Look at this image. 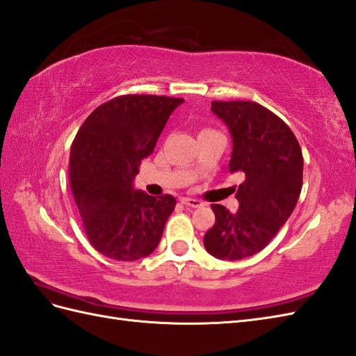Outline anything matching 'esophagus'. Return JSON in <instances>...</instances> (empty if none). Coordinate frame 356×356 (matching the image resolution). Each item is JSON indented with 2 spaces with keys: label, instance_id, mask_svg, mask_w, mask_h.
<instances>
[{
  "label": "esophagus",
  "instance_id": "obj_1",
  "mask_svg": "<svg viewBox=\"0 0 356 356\" xmlns=\"http://www.w3.org/2000/svg\"><path fill=\"white\" fill-rule=\"evenodd\" d=\"M180 202H181V204H185V206H191V207H202V206H203V203L200 202V200H197V198H189V197H184V198H180Z\"/></svg>",
  "mask_w": 356,
  "mask_h": 356
}]
</instances>
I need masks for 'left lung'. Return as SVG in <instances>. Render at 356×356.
<instances>
[{
  "label": "left lung",
  "mask_w": 356,
  "mask_h": 356,
  "mask_svg": "<svg viewBox=\"0 0 356 356\" xmlns=\"http://www.w3.org/2000/svg\"><path fill=\"white\" fill-rule=\"evenodd\" d=\"M229 127L230 172H242L236 191L239 209L212 204L215 224L204 248L221 260H241L261 251L293 212L302 188L304 158L296 136L278 115L248 100L212 102Z\"/></svg>",
  "instance_id": "8db88e82"
}]
</instances>
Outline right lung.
Listing matches in <instances>:
<instances>
[{
	"mask_svg": "<svg viewBox=\"0 0 356 356\" xmlns=\"http://www.w3.org/2000/svg\"><path fill=\"white\" fill-rule=\"evenodd\" d=\"M180 104L167 96L114 97L86 118L72 143V194L90 243L105 257L134 261L158 247L176 198L134 189V179Z\"/></svg>",
	"mask_w": 356,
	"mask_h": 356,
	"instance_id": "right-lung-1",
	"label": "right lung"
}]
</instances>
